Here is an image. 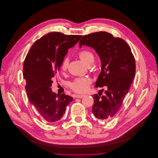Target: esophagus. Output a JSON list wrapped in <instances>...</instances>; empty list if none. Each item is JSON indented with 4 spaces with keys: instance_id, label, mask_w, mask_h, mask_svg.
<instances>
[{
    "instance_id": "obj_1",
    "label": "esophagus",
    "mask_w": 158,
    "mask_h": 158,
    "mask_svg": "<svg viewBox=\"0 0 158 158\" xmlns=\"http://www.w3.org/2000/svg\"><path fill=\"white\" fill-rule=\"evenodd\" d=\"M84 97V94H77V95H76V97L78 98H83Z\"/></svg>"
}]
</instances>
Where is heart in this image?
<instances>
[{
	"label": "heart",
	"instance_id": "1",
	"mask_svg": "<svg viewBox=\"0 0 158 158\" xmlns=\"http://www.w3.org/2000/svg\"><path fill=\"white\" fill-rule=\"evenodd\" d=\"M79 58L83 62L86 66H89L94 61V56L93 53L88 50H83L79 52L78 53ZM69 64V59L68 58H65L63 61L61 70L63 72H65L68 69ZM91 81L88 78H77L75 79L73 81L70 83L71 89L78 93H83L88 91L90 85Z\"/></svg>",
	"mask_w": 158,
	"mask_h": 158
}]
</instances>
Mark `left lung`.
Masks as SVG:
<instances>
[{"label":"left lung","mask_w":158,"mask_h":158,"mask_svg":"<svg viewBox=\"0 0 158 158\" xmlns=\"http://www.w3.org/2000/svg\"><path fill=\"white\" fill-rule=\"evenodd\" d=\"M82 45L92 47L99 55L102 71L95 87L107 88L104 96L93 95L92 113L98 119L109 121L119 111L133 83L136 72L134 56L124 40L106 31L83 35L79 42V47Z\"/></svg>","instance_id":"left-lung-1"}]
</instances>
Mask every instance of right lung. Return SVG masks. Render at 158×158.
I'll list each match as a JSON object with an SVG mask.
<instances>
[{
	"instance_id": "obj_1",
	"label": "right lung",
	"mask_w": 158,
	"mask_h": 158,
	"mask_svg": "<svg viewBox=\"0 0 158 158\" xmlns=\"http://www.w3.org/2000/svg\"><path fill=\"white\" fill-rule=\"evenodd\" d=\"M81 37L60 32L47 34L35 41L26 56L23 75L26 80L27 97L47 123L59 121L73 100L64 93L56 94L50 87L69 49Z\"/></svg>"
}]
</instances>
